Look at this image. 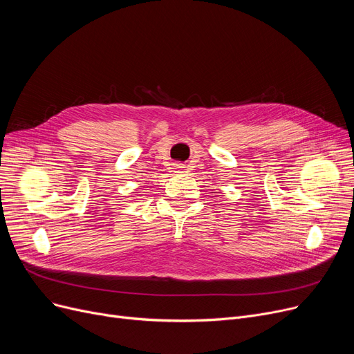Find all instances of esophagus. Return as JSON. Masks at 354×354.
I'll list each match as a JSON object with an SVG mask.
<instances>
[{"mask_svg":"<svg viewBox=\"0 0 354 354\" xmlns=\"http://www.w3.org/2000/svg\"><path fill=\"white\" fill-rule=\"evenodd\" d=\"M184 168H186V167H184L183 164H176V171H177V173H180L181 170H184Z\"/></svg>","mask_w":354,"mask_h":354,"instance_id":"obj_1","label":"esophagus"}]
</instances>
